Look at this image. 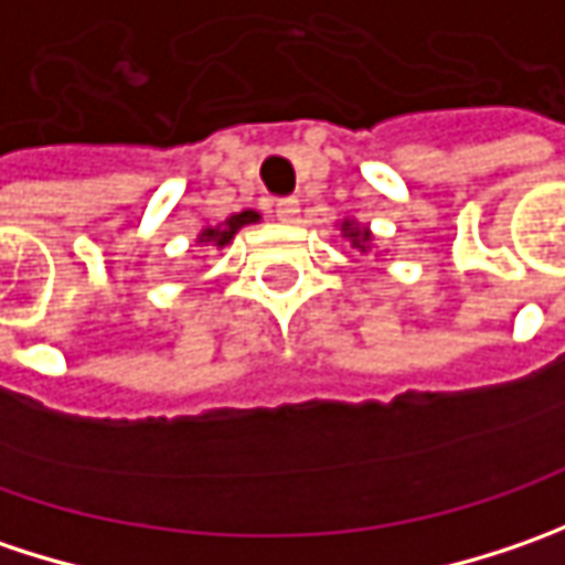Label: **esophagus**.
<instances>
[{"label": "esophagus", "instance_id": "34e87169", "mask_svg": "<svg viewBox=\"0 0 565 565\" xmlns=\"http://www.w3.org/2000/svg\"><path fill=\"white\" fill-rule=\"evenodd\" d=\"M297 214H300V202H297V199H284V202L275 205V217L284 221V224H294V221H297Z\"/></svg>", "mask_w": 565, "mask_h": 565}]
</instances>
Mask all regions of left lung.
<instances>
[{
    "label": "left lung",
    "instance_id": "1",
    "mask_svg": "<svg viewBox=\"0 0 565 565\" xmlns=\"http://www.w3.org/2000/svg\"><path fill=\"white\" fill-rule=\"evenodd\" d=\"M341 236L354 246L356 253H370L373 249V231L370 227H360L356 221H341Z\"/></svg>",
    "mask_w": 565,
    "mask_h": 565
}]
</instances>
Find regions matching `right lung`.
<instances>
[{
    "instance_id": "right-lung-1",
    "label": "right lung",
    "mask_w": 565,
    "mask_h": 565,
    "mask_svg": "<svg viewBox=\"0 0 565 565\" xmlns=\"http://www.w3.org/2000/svg\"><path fill=\"white\" fill-rule=\"evenodd\" d=\"M262 221V214L253 209H246V211H236V214H231L227 221H221L217 227H205L202 234H199V239L195 243H202V246H217V249H224L231 239H234L246 224H258Z\"/></svg>"
}]
</instances>
